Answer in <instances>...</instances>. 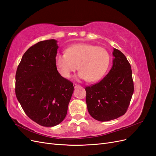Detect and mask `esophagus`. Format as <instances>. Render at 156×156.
I'll return each mask as SVG.
<instances>
[{"label": "esophagus", "mask_w": 156, "mask_h": 156, "mask_svg": "<svg viewBox=\"0 0 156 156\" xmlns=\"http://www.w3.org/2000/svg\"><path fill=\"white\" fill-rule=\"evenodd\" d=\"M73 87H74V88H77V87H79V84H76V83H74L73 84Z\"/></svg>", "instance_id": "esophagus-1"}]
</instances>
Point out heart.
I'll use <instances>...</instances> for the list:
<instances>
[{
    "label": "heart",
    "instance_id": "b5f03b06",
    "mask_svg": "<svg viewBox=\"0 0 156 156\" xmlns=\"http://www.w3.org/2000/svg\"><path fill=\"white\" fill-rule=\"evenodd\" d=\"M109 62L110 56L105 49L88 44L73 45L55 58L56 66L62 77L69 78L78 65V77L90 82L97 81L104 75Z\"/></svg>",
    "mask_w": 156,
    "mask_h": 156
}]
</instances>
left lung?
I'll return each mask as SVG.
<instances>
[{"label":"left lung","mask_w":156,"mask_h":156,"mask_svg":"<svg viewBox=\"0 0 156 156\" xmlns=\"http://www.w3.org/2000/svg\"><path fill=\"white\" fill-rule=\"evenodd\" d=\"M112 67L100 82L87 87L89 114L98 121L114 120L124 115L129 105L134 85L131 65L122 52L114 49Z\"/></svg>","instance_id":"obj_1"}]
</instances>
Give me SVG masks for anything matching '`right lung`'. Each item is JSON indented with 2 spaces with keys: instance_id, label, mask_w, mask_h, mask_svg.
I'll return each mask as SVG.
<instances>
[{
  "instance_id": "obj_1",
  "label": "right lung",
  "mask_w": 156,
  "mask_h": 156,
  "mask_svg": "<svg viewBox=\"0 0 156 156\" xmlns=\"http://www.w3.org/2000/svg\"><path fill=\"white\" fill-rule=\"evenodd\" d=\"M57 41H41L23 55L16 74V94L25 114L40 126L53 127L65 119L73 84L60 75L55 58Z\"/></svg>"
}]
</instances>
